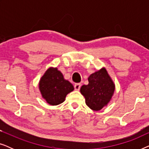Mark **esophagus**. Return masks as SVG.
I'll list each match as a JSON object with an SVG mask.
<instances>
[{
  "mask_svg": "<svg viewBox=\"0 0 149 149\" xmlns=\"http://www.w3.org/2000/svg\"><path fill=\"white\" fill-rule=\"evenodd\" d=\"M74 89L75 90L79 91L81 88V83H75L74 84Z\"/></svg>",
  "mask_w": 149,
  "mask_h": 149,
  "instance_id": "1",
  "label": "esophagus"
}]
</instances>
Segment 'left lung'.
I'll return each mask as SVG.
<instances>
[{
	"label": "left lung",
	"mask_w": 149,
	"mask_h": 149,
	"mask_svg": "<svg viewBox=\"0 0 149 149\" xmlns=\"http://www.w3.org/2000/svg\"><path fill=\"white\" fill-rule=\"evenodd\" d=\"M88 81L89 84L83 85L80 91L87 107L93 111H100L111 101L115 89V83L105 68L91 74Z\"/></svg>",
	"instance_id": "8db88e82"
}]
</instances>
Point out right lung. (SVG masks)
Segmentation results:
<instances>
[{
  "label": "right lung",
  "instance_id": "right-lung-1",
  "mask_svg": "<svg viewBox=\"0 0 149 149\" xmlns=\"http://www.w3.org/2000/svg\"><path fill=\"white\" fill-rule=\"evenodd\" d=\"M39 90L47 102L56 106L65 100L66 95L74 90V87L68 81L65 80L58 68L50 67L40 78Z\"/></svg>",
  "mask_w": 149,
  "mask_h": 149
}]
</instances>
